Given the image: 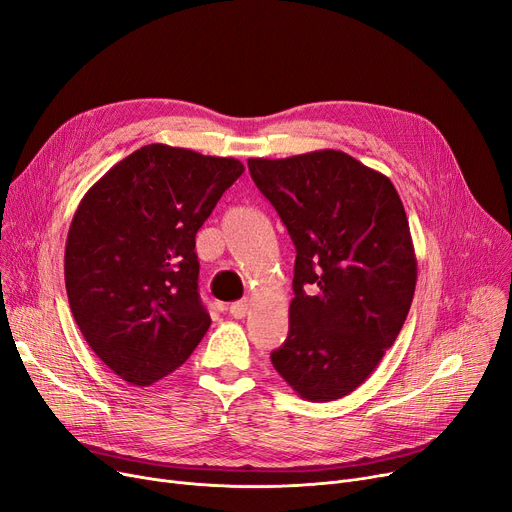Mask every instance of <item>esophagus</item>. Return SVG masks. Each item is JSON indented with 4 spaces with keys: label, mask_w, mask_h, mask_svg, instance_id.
<instances>
[{
    "label": "esophagus",
    "mask_w": 512,
    "mask_h": 512,
    "mask_svg": "<svg viewBox=\"0 0 512 512\" xmlns=\"http://www.w3.org/2000/svg\"><path fill=\"white\" fill-rule=\"evenodd\" d=\"M249 311H251V301L249 299H242L238 303H232V307H230V315L234 319H242L245 315H249Z\"/></svg>",
    "instance_id": "1"
}]
</instances>
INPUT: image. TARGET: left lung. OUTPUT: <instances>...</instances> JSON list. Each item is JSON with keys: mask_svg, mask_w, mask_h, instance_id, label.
Instances as JSON below:
<instances>
[{"mask_svg": "<svg viewBox=\"0 0 512 512\" xmlns=\"http://www.w3.org/2000/svg\"><path fill=\"white\" fill-rule=\"evenodd\" d=\"M249 172L297 249L288 338L272 363L301 398H342L380 365L413 303L405 207L388 176L334 149L251 157Z\"/></svg>", "mask_w": 512, "mask_h": 512, "instance_id": "left-lung-1", "label": "left lung"}]
</instances>
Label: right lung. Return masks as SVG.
Here are the masks:
<instances>
[{"label": "right lung", "mask_w": 512, "mask_h": 512, "mask_svg": "<svg viewBox=\"0 0 512 512\" xmlns=\"http://www.w3.org/2000/svg\"><path fill=\"white\" fill-rule=\"evenodd\" d=\"M242 172L234 157L153 143L78 203L64 255L68 303L93 353L124 382L166 378L209 330L195 236Z\"/></svg>", "instance_id": "obj_1"}]
</instances>
